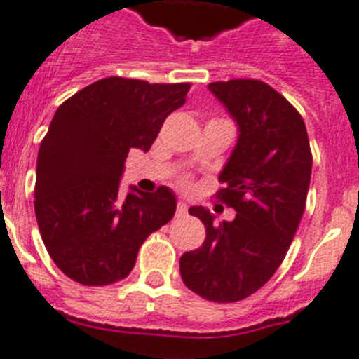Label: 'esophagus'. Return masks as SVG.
I'll list each match as a JSON object with an SVG mask.
<instances>
[{"instance_id":"1","label":"esophagus","mask_w":359,"mask_h":359,"mask_svg":"<svg viewBox=\"0 0 359 359\" xmlns=\"http://www.w3.org/2000/svg\"><path fill=\"white\" fill-rule=\"evenodd\" d=\"M187 215V203L179 202L177 203V216H186Z\"/></svg>"}]
</instances>
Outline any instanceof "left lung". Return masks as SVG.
Segmentation results:
<instances>
[{
    "label": "left lung",
    "mask_w": 359,
    "mask_h": 359,
    "mask_svg": "<svg viewBox=\"0 0 359 359\" xmlns=\"http://www.w3.org/2000/svg\"><path fill=\"white\" fill-rule=\"evenodd\" d=\"M209 91L240 128L216 193L236 218L215 224L208 209H189L205 240L182 254L180 276L196 295L224 304L256 293L283 263L306 208L313 156L302 116L268 83L236 79Z\"/></svg>",
    "instance_id": "obj_1"
}]
</instances>
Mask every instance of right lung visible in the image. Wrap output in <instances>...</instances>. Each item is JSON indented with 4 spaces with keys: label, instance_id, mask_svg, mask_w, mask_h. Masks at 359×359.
Instances as JSON below:
<instances>
[{
    "label": "right lung",
    "instance_id": "add662e5",
    "mask_svg": "<svg viewBox=\"0 0 359 359\" xmlns=\"http://www.w3.org/2000/svg\"><path fill=\"white\" fill-rule=\"evenodd\" d=\"M189 87L109 76L57 109L39 148L34 208L44 247L69 279H125L143 241L173 218L177 200L166 186L123 196L119 177L128 151L150 150Z\"/></svg>",
    "mask_w": 359,
    "mask_h": 359
}]
</instances>
